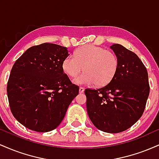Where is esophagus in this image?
<instances>
[{
    "label": "esophagus",
    "mask_w": 159,
    "mask_h": 159,
    "mask_svg": "<svg viewBox=\"0 0 159 159\" xmlns=\"http://www.w3.org/2000/svg\"><path fill=\"white\" fill-rule=\"evenodd\" d=\"M84 88L82 87H79V93H84Z\"/></svg>",
    "instance_id": "esophagus-1"
}]
</instances>
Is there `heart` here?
Returning <instances> with one entry per match:
<instances>
[{
  "instance_id": "obj_1",
  "label": "heart",
  "mask_w": 159,
  "mask_h": 159,
  "mask_svg": "<svg viewBox=\"0 0 159 159\" xmlns=\"http://www.w3.org/2000/svg\"><path fill=\"white\" fill-rule=\"evenodd\" d=\"M119 66L118 57L114 52L93 45H86L65 58L62 64L63 72L75 78L82 70L83 74L75 78L76 84H93L102 87L114 77Z\"/></svg>"
}]
</instances>
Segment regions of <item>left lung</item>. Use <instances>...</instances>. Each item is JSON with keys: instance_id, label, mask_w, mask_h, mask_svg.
I'll list each match as a JSON object with an SVG mask.
<instances>
[{"instance_id": "8db88e82", "label": "left lung", "mask_w": 159, "mask_h": 159, "mask_svg": "<svg viewBox=\"0 0 159 159\" xmlns=\"http://www.w3.org/2000/svg\"><path fill=\"white\" fill-rule=\"evenodd\" d=\"M110 48L119 61L112 80L101 88L86 89L87 111L93 124L107 133L132 126L143 114L149 94L148 73L136 54L120 44Z\"/></svg>"}]
</instances>
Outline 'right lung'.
<instances>
[{"label":"right lung","instance_id":"add662e5","mask_svg":"<svg viewBox=\"0 0 159 159\" xmlns=\"http://www.w3.org/2000/svg\"><path fill=\"white\" fill-rule=\"evenodd\" d=\"M66 47L43 43L28 48L14 63L7 96L14 117L38 132L56 129L64 118L79 87L63 73Z\"/></svg>","mask_w":159,"mask_h":159}]
</instances>
